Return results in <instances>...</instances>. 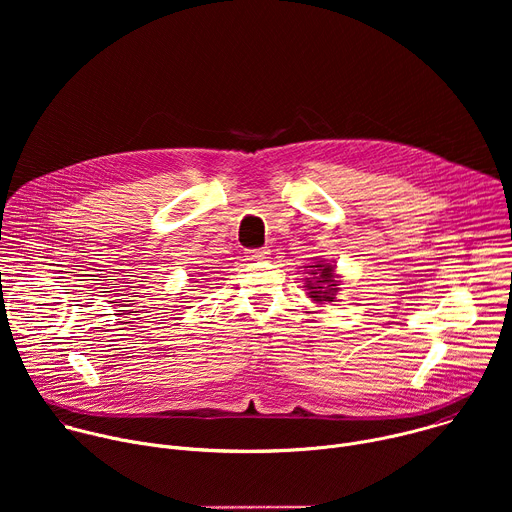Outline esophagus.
Returning <instances> with one entry per match:
<instances>
[{"label":"esophagus","instance_id":"1","mask_svg":"<svg viewBox=\"0 0 512 512\" xmlns=\"http://www.w3.org/2000/svg\"><path fill=\"white\" fill-rule=\"evenodd\" d=\"M269 249L267 247H261V249H251V251H247V259H251V261H261V259H267L269 257Z\"/></svg>","mask_w":512,"mask_h":512}]
</instances>
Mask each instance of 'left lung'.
Segmentation results:
<instances>
[{
  "label": "left lung",
  "mask_w": 512,
  "mask_h": 512,
  "mask_svg": "<svg viewBox=\"0 0 512 512\" xmlns=\"http://www.w3.org/2000/svg\"><path fill=\"white\" fill-rule=\"evenodd\" d=\"M310 277H306L308 296L322 304V302H334L338 294V275L334 273V265L316 261L314 265H308Z\"/></svg>",
  "instance_id": "8db88e82"
}]
</instances>
